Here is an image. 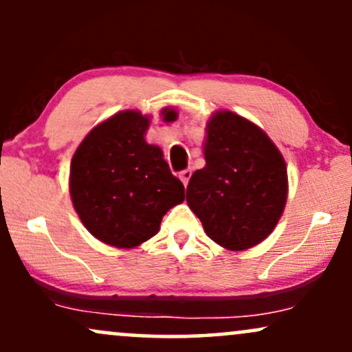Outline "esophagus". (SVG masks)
<instances>
[{"label": "esophagus", "instance_id": "obj_1", "mask_svg": "<svg viewBox=\"0 0 352 352\" xmlns=\"http://www.w3.org/2000/svg\"><path fill=\"white\" fill-rule=\"evenodd\" d=\"M179 177H180V180H182V184L185 185V187H187V184H188V180H190V177H192V170H182L180 173H179Z\"/></svg>", "mask_w": 352, "mask_h": 352}]
</instances>
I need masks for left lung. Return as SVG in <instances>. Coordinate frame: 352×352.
I'll list each match as a JSON object with an SVG mask.
<instances>
[{
  "label": "left lung",
  "instance_id": "8db88e82",
  "mask_svg": "<svg viewBox=\"0 0 352 352\" xmlns=\"http://www.w3.org/2000/svg\"><path fill=\"white\" fill-rule=\"evenodd\" d=\"M204 151L207 164L188 182V207L215 243L252 248L273 232L285 208V159L260 127L230 111L212 116Z\"/></svg>",
  "mask_w": 352,
  "mask_h": 352
}]
</instances>
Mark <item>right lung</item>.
<instances>
[{"instance_id":"obj_1","label":"right lung","mask_w":352,"mask_h":352,"mask_svg":"<svg viewBox=\"0 0 352 352\" xmlns=\"http://www.w3.org/2000/svg\"><path fill=\"white\" fill-rule=\"evenodd\" d=\"M162 116L177 119L170 109ZM147 129L148 117L122 111L92 129L72 157V205L92 235L117 248L152 238L165 213L185 199L162 148L145 142Z\"/></svg>"}]
</instances>
